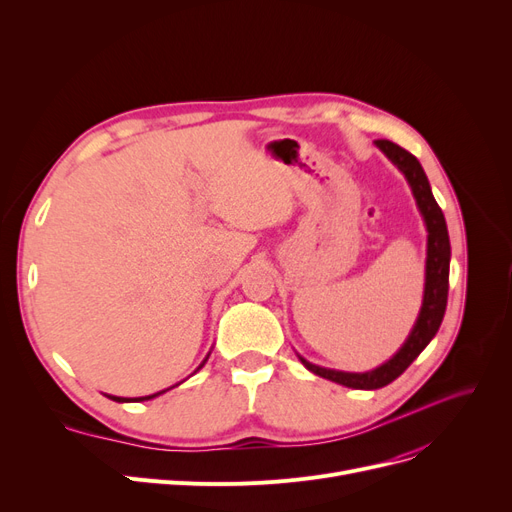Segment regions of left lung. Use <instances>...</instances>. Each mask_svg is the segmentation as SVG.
I'll return each mask as SVG.
<instances>
[{"instance_id": "8db88e82", "label": "left lung", "mask_w": 512, "mask_h": 512, "mask_svg": "<svg viewBox=\"0 0 512 512\" xmlns=\"http://www.w3.org/2000/svg\"><path fill=\"white\" fill-rule=\"evenodd\" d=\"M375 145H378L394 161L398 170L405 174V178L411 184V191L417 199L419 211L423 213V220L427 226L425 294H423L421 313L417 317V324H415L411 336L407 338L405 344H402L400 351L382 367L367 371V373H344V371L317 367L301 357L303 365L309 371H313L315 375H319V378H326L336 384L357 388V390H375V388H384L390 382H394L398 375L419 357V353L429 344V340L436 336L442 319H444L446 301H448L450 240H448L444 213L432 195V188H429L427 176L417 161V157L413 153H409L407 149L398 147L396 143H392L388 139H378L375 141Z\"/></svg>"}]
</instances>
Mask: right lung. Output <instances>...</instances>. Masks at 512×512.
I'll return each mask as SVG.
<instances>
[{
	"instance_id": "1",
	"label": "right lung",
	"mask_w": 512,
	"mask_h": 512,
	"mask_svg": "<svg viewBox=\"0 0 512 512\" xmlns=\"http://www.w3.org/2000/svg\"><path fill=\"white\" fill-rule=\"evenodd\" d=\"M157 394H161V392H157ZM157 394H151V396H143V398H137V400H149V398H155ZM107 398H112V400H116V402H126L128 398H120V396H107Z\"/></svg>"
}]
</instances>
